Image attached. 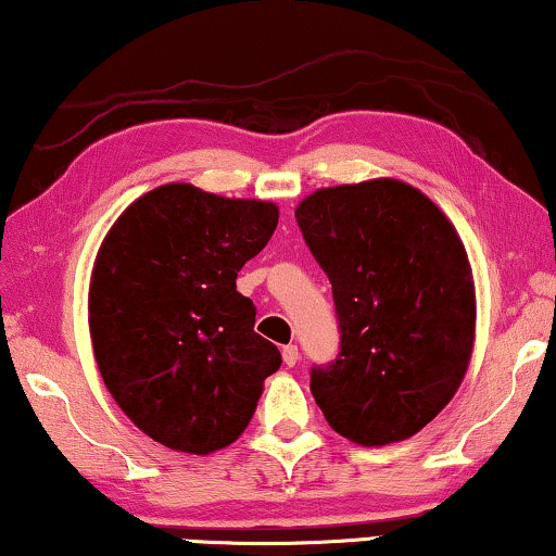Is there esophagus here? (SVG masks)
I'll return each instance as SVG.
<instances>
[{
	"label": "esophagus",
	"instance_id": "34e87169",
	"mask_svg": "<svg viewBox=\"0 0 556 556\" xmlns=\"http://www.w3.org/2000/svg\"><path fill=\"white\" fill-rule=\"evenodd\" d=\"M298 358H301V353H298V345H286V349H283L286 366H295Z\"/></svg>",
	"mask_w": 556,
	"mask_h": 556
}]
</instances>
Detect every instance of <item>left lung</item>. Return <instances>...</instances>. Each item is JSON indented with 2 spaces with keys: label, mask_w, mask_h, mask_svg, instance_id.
<instances>
[{
  "label": "left lung",
  "mask_w": 556,
  "mask_h": 556,
  "mask_svg": "<svg viewBox=\"0 0 556 556\" xmlns=\"http://www.w3.org/2000/svg\"><path fill=\"white\" fill-rule=\"evenodd\" d=\"M295 220L341 331L336 361L311 368L313 399L361 446L414 437L469 368L477 301L462 238L421 190L391 178L316 190Z\"/></svg>",
  "instance_id": "1"
}]
</instances>
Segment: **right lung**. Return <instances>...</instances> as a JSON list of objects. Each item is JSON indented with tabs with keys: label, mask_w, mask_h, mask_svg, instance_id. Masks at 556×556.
<instances>
[{
	"label": "right lung",
	"mask_w": 556,
	"mask_h": 556,
	"mask_svg": "<svg viewBox=\"0 0 556 556\" xmlns=\"http://www.w3.org/2000/svg\"><path fill=\"white\" fill-rule=\"evenodd\" d=\"M276 225L273 203L170 182L104 236L90 280L94 358L117 406L157 444H232L280 368V351L253 331V301L236 291Z\"/></svg>",
	"instance_id": "right-lung-1"
}]
</instances>
